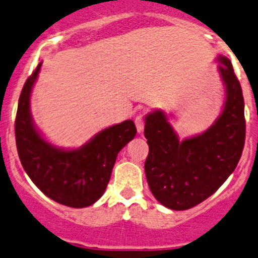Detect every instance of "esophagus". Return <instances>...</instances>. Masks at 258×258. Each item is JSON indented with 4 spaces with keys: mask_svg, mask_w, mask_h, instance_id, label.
I'll return each instance as SVG.
<instances>
[{
    "mask_svg": "<svg viewBox=\"0 0 258 258\" xmlns=\"http://www.w3.org/2000/svg\"><path fill=\"white\" fill-rule=\"evenodd\" d=\"M135 124H136L137 131H139V132L144 131V127H145V118H144V116H141V114H140V116H137L136 119H135Z\"/></svg>",
    "mask_w": 258,
    "mask_h": 258,
    "instance_id": "1",
    "label": "esophagus"
}]
</instances>
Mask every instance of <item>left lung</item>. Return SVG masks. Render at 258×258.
Masks as SVG:
<instances>
[{"mask_svg":"<svg viewBox=\"0 0 258 258\" xmlns=\"http://www.w3.org/2000/svg\"><path fill=\"white\" fill-rule=\"evenodd\" d=\"M226 84L224 109L202 135L179 141L164 112L147 114L149 155L145 172L155 198L166 208L185 211L214 194L234 171L246 139L244 101L231 60L219 56Z\"/></svg>","mask_w":258,"mask_h":258,"instance_id":"1","label":"left lung"}]
</instances>
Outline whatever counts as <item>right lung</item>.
<instances>
[{
  "mask_svg": "<svg viewBox=\"0 0 258 258\" xmlns=\"http://www.w3.org/2000/svg\"><path fill=\"white\" fill-rule=\"evenodd\" d=\"M41 62L25 82L17 106L15 136L20 161L45 196L62 206L84 208L96 203L111 179L117 155L136 136L131 119L97 134L77 150H60L36 131L30 113V93Z\"/></svg>",
  "mask_w": 258,
  "mask_h": 258,
  "instance_id": "obj_1",
  "label": "right lung"
}]
</instances>
